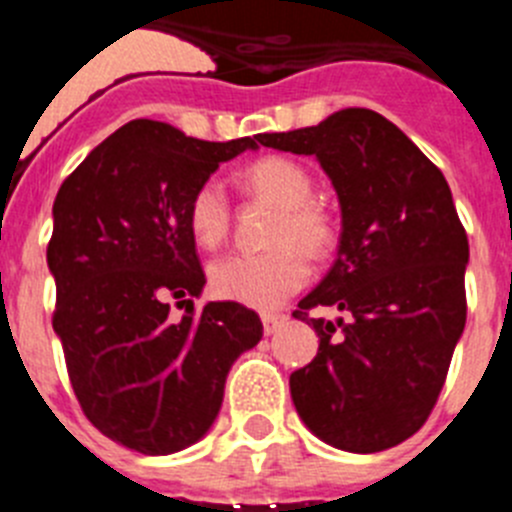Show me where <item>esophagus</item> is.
<instances>
[{"instance_id":"obj_1","label":"esophagus","mask_w":512,"mask_h":512,"mask_svg":"<svg viewBox=\"0 0 512 512\" xmlns=\"http://www.w3.org/2000/svg\"><path fill=\"white\" fill-rule=\"evenodd\" d=\"M261 323H264L266 336H271V333H277V330L287 323V318H284V315H261Z\"/></svg>"}]
</instances>
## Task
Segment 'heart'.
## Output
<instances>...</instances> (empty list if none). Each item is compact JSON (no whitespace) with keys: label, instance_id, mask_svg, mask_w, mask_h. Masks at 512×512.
Instances as JSON below:
<instances>
[{"label":"heart","instance_id":"1","mask_svg":"<svg viewBox=\"0 0 512 512\" xmlns=\"http://www.w3.org/2000/svg\"><path fill=\"white\" fill-rule=\"evenodd\" d=\"M241 184L251 194L279 207L271 230V251L230 253L210 269V287L220 300L253 310H277L305 287L310 259H320L333 246L336 230L328 212L312 202V176L287 156H264L241 171ZM187 228L194 243L215 251L228 238L230 205L223 184L207 179L194 189L187 205ZM296 246L292 247L291 243ZM303 250L300 252L299 248Z\"/></svg>","mask_w":512,"mask_h":512}]
</instances>
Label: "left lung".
Segmentation results:
<instances>
[{"label":"left lung","mask_w":512,"mask_h":512,"mask_svg":"<svg viewBox=\"0 0 512 512\" xmlns=\"http://www.w3.org/2000/svg\"><path fill=\"white\" fill-rule=\"evenodd\" d=\"M259 143L318 158L341 205L336 261L292 312L320 338L318 356L289 377L297 415L333 449H392L431 415L467 323L469 241L449 184L364 107ZM318 304L349 318L310 319Z\"/></svg>","instance_id":"obj_1"}]
</instances>
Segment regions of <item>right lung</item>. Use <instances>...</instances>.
<instances>
[{
    "instance_id": "1",
    "label": "right lung",
    "mask_w": 512,
    "mask_h": 512,
    "mask_svg": "<svg viewBox=\"0 0 512 512\" xmlns=\"http://www.w3.org/2000/svg\"><path fill=\"white\" fill-rule=\"evenodd\" d=\"M256 140L189 138L169 122L133 120L102 140L53 202L48 269L53 330L71 387L94 428L148 456L200 441L223 405L235 359L264 336L238 302H207L187 228L194 189ZM188 307L170 318V300Z\"/></svg>"
}]
</instances>
